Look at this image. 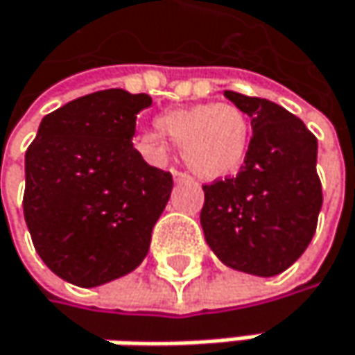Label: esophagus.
<instances>
[{
  "instance_id": "obj_1",
  "label": "esophagus",
  "mask_w": 355,
  "mask_h": 355,
  "mask_svg": "<svg viewBox=\"0 0 355 355\" xmlns=\"http://www.w3.org/2000/svg\"><path fill=\"white\" fill-rule=\"evenodd\" d=\"M171 175H173V180H175V182H186V180H190V175H188V173L175 171V169L171 171Z\"/></svg>"
}]
</instances>
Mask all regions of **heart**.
<instances>
[{"instance_id": "b5f03b06", "label": "heart", "mask_w": 355, "mask_h": 355, "mask_svg": "<svg viewBox=\"0 0 355 355\" xmlns=\"http://www.w3.org/2000/svg\"><path fill=\"white\" fill-rule=\"evenodd\" d=\"M157 128L137 137L139 151L153 163H163L169 153L167 137L182 147L186 165L208 182L235 175L249 153V118L231 104H194L163 112Z\"/></svg>"}]
</instances>
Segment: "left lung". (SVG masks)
I'll return each instance as SVG.
<instances>
[{
	"label": "left lung",
	"instance_id": "obj_1",
	"mask_svg": "<svg viewBox=\"0 0 355 355\" xmlns=\"http://www.w3.org/2000/svg\"><path fill=\"white\" fill-rule=\"evenodd\" d=\"M251 118V143L237 178L204 186L200 225L212 253L231 270L282 274L309 247L323 194L317 139L286 108L225 92Z\"/></svg>",
	"mask_w": 355,
	"mask_h": 355
}]
</instances>
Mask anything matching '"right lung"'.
Listing matches in <instances>:
<instances>
[{
  "mask_svg": "<svg viewBox=\"0 0 355 355\" xmlns=\"http://www.w3.org/2000/svg\"><path fill=\"white\" fill-rule=\"evenodd\" d=\"M147 94L104 89L42 118L26 151L24 218L40 259L94 288L137 270L171 196V173L132 145Z\"/></svg>",
  "mask_w": 355,
  "mask_h": 355,
  "instance_id": "add662e5",
  "label": "right lung"
}]
</instances>
